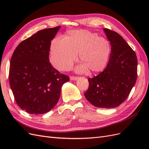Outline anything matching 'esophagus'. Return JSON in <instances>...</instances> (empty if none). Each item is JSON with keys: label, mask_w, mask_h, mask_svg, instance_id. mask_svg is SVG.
<instances>
[{"label": "esophagus", "mask_w": 149, "mask_h": 149, "mask_svg": "<svg viewBox=\"0 0 149 149\" xmlns=\"http://www.w3.org/2000/svg\"><path fill=\"white\" fill-rule=\"evenodd\" d=\"M70 80L71 81H76L78 79V77H74V76H70Z\"/></svg>", "instance_id": "esophagus-1"}]
</instances>
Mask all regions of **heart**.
<instances>
[{
    "instance_id": "heart-1",
    "label": "heart",
    "mask_w": 149,
    "mask_h": 149,
    "mask_svg": "<svg viewBox=\"0 0 149 149\" xmlns=\"http://www.w3.org/2000/svg\"><path fill=\"white\" fill-rule=\"evenodd\" d=\"M111 52V43L106 38L87 30H71L63 40H53L50 60L56 68L66 70L76 60L78 53L83 64L76 68V71L84 73L88 69L91 73H98L107 66Z\"/></svg>"
}]
</instances>
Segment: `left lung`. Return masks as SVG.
Segmentation results:
<instances>
[{"mask_svg":"<svg viewBox=\"0 0 149 149\" xmlns=\"http://www.w3.org/2000/svg\"><path fill=\"white\" fill-rule=\"evenodd\" d=\"M110 42L112 52L106 68L89 78L84 96L92 105L100 108H114L123 103L136 82L137 59L136 53L121 36L103 29Z\"/></svg>","mask_w":149,"mask_h":149,"instance_id":"obj_1","label":"left lung"}]
</instances>
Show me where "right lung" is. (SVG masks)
<instances>
[{"instance_id":"add662e5","label":"right lung","mask_w":149,"mask_h":149,"mask_svg":"<svg viewBox=\"0 0 149 149\" xmlns=\"http://www.w3.org/2000/svg\"><path fill=\"white\" fill-rule=\"evenodd\" d=\"M60 28L37 31L22 42L11 58L10 88L17 104L29 114H42L53 109L63 84L70 79L49 62L51 41Z\"/></svg>"}]
</instances>
